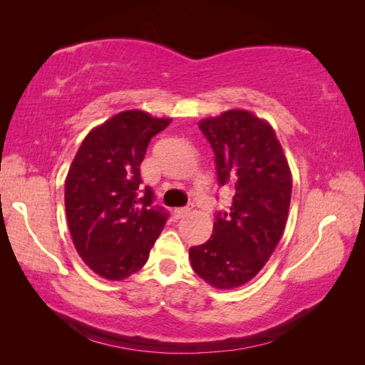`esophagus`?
I'll return each mask as SVG.
<instances>
[{
	"mask_svg": "<svg viewBox=\"0 0 365 365\" xmlns=\"http://www.w3.org/2000/svg\"><path fill=\"white\" fill-rule=\"evenodd\" d=\"M192 207H195V205H192V204H188L187 207H182V208H175V210H174V218L175 220H180V218H183V216H187L191 210H192Z\"/></svg>",
	"mask_w": 365,
	"mask_h": 365,
	"instance_id": "1",
	"label": "esophagus"
}]
</instances>
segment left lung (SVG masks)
Instances as JSON below:
<instances>
[{
    "label": "left lung",
    "mask_w": 365,
    "mask_h": 365,
    "mask_svg": "<svg viewBox=\"0 0 365 365\" xmlns=\"http://www.w3.org/2000/svg\"><path fill=\"white\" fill-rule=\"evenodd\" d=\"M215 153L220 187L234 197L216 213L213 234L190 247L195 273L216 289H235L259 273L285 229L292 197L289 163L273 127L230 110L199 122Z\"/></svg>",
    "instance_id": "obj_1"
}]
</instances>
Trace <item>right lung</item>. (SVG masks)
Segmentation results:
<instances>
[{
	"label": "right lung",
	"mask_w": 365,
	"mask_h": 365,
	"mask_svg": "<svg viewBox=\"0 0 365 365\" xmlns=\"http://www.w3.org/2000/svg\"><path fill=\"white\" fill-rule=\"evenodd\" d=\"M170 119L139 110L113 115L89 131L66 178V215L84 263L105 279L120 281L141 269L169 213L141 187L139 166L150 139Z\"/></svg>",
	"instance_id": "1"
}]
</instances>
